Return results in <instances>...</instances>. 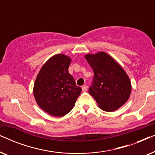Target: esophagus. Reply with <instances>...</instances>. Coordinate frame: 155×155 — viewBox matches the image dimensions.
<instances>
[{"label":"esophagus","mask_w":155,"mask_h":155,"mask_svg":"<svg viewBox=\"0 0 155 155\" xmlns=\"http://www.w3.org/2000/svg\"><path fill=\"white\" fill-rule=\"evenodd\" d=\"M87 85H84V86H82V92H86L87 90Z\"/></svg>","instance_id":"obj_1"}]
</instances>
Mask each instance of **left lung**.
Instances as JSON below:
<instances>
[{
  "mask_svg": "<svg viewBox=\"0 0 155 155\" xmlns=\"http://www.w3.org/2000/svg\"><path fill=\"white\" fill-rule=\"evenodd\" d=\"M94 71L89 93L104 111H114L128 100L131 82L124 68L106 52L84 56Z\"/></svg>",
  "mask_w": 155,
  "mask_h": 155,
  "instance_id": "obj_1",
  "label": "left lung"
}]
</instances>
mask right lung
Returning a JSON list of instances; mask_svg holds the SVG:
<instances>
[{
  "mask_svg": "<svg viewBox=\"0 0 155 155\" xmlns=\"http://www.w3.org/2000/svg\"><path fill=\"white\" fill-rule=\"evenodd\" d=\"M71 58L56 54L43 65L36 78L33 93L41 109L53 116L62 117L73 109L82 89L69 73Z\"/></svg>",
  "mask_w": 155,
  "mask_h": 155,
  "instance_id": "obj_1",
  "label": "right lung"
}]
</instances>
